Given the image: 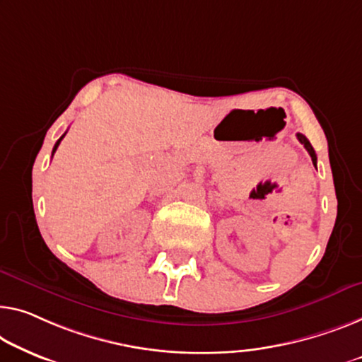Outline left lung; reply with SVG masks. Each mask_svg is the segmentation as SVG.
Instances as JSON below:
<instances>
[{"instance_id": "left-lung-1", "label": "left lung", "mask_w": 362, "mask_h": 362, "mask_svg": "<svg viewBox=\"0 0 362 362\" xmlns=\"http://www.w3.org/2000/svg\"><path fill=\"white\" fill-rule=\"evenodd\" d=\"M298 139H299V141L302 143V144H304V148L307 149V153H309L310 154V158H312V163H317V156H315V151H314V148H312V144L309 143V139H307L305 136H304V134H302V133H298Z\"/></svg>"}]
</instances>
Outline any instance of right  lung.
I'll return each instance as SVG.
<instances>
[{"label":"right lung","instance_id":"1","mask_svg":"<svg viewBox=\"0 0 362 362\" xmlns=\"http://www.w3.org/2000/svg\"><path fill=\"white\" fill-rule=\"evenodd\" d=\"M64 134H66V133H64ZM64 134H63V136H62L60 139H58V141L55 143V146H53V153H55V151H57V148H58V146H60V143H62V139L64 138ZM53 153H52V156H53Z\"/></svg>","mask_w":362,"mask_h":362}]
</instances>
